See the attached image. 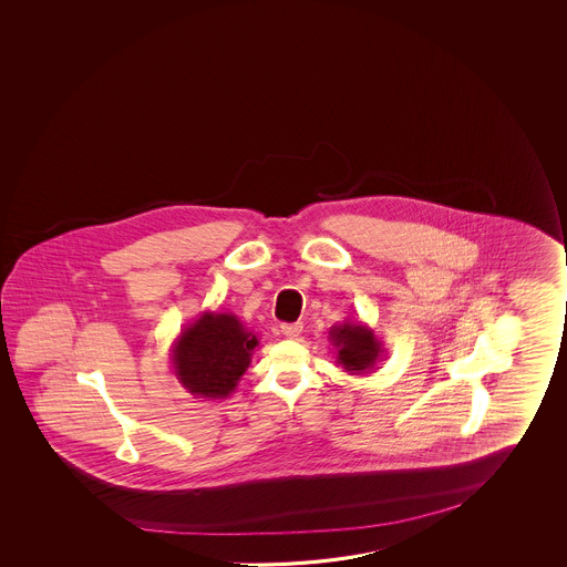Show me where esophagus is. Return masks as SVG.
Wrapping results in <instances>:
<instances>
[{
	"instance_id": "1",
	"label": "esophagus",
	"mask_w": 567,
	"mask_h": 567,
	"mask_svg": "<svg viewBox=\"0 0 567 567\" xmlns=\"http://www.w3.org/2000/svg\"><path fill=\"white\" fill-rule=\"evenodd\" d=\"M280 332L290 338V340H295L298 336L302 334V324L300 322H295V324H282L280 326Z\"/></svg>"
}]
</instances>
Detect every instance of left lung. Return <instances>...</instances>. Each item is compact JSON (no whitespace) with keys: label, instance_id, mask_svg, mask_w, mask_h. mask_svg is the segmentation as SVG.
<instances>
[{"label":"left lung","instance_id":"obj_1","mask_svg":"<svg viewBox=\"0 0 567 567\" xmlns=\"http://www.w3.org/2000/svg\"><path fill=\"white\" fill-rule=\"evenodd\" d=\"M328 340L334 346L336 362L352 375L375 372L385 353L372 328L360 320L346 318L342 324L332 326Z\"/></svg>","mask_w":567,"mask_h":567}]
</instances>
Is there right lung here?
I'll return each instance as SVG.
<instances>
[{
	"instance_id": "add662e5",
	"label": "right lung",
	"mask_w": 567,
	"mask_h": 567,
	"mask_svg": "<svg viewBox=\"0 0 567 567\" xmlns=\"http://www.w3.org/2000/svg\"><path fill=\"white\" fill-rule=\"evenodd\" d=\"M259 338L233 312L205 310L172 343L177 381L195 398L225 400L251 365Z\"/></svg>"
}]
</instances>
